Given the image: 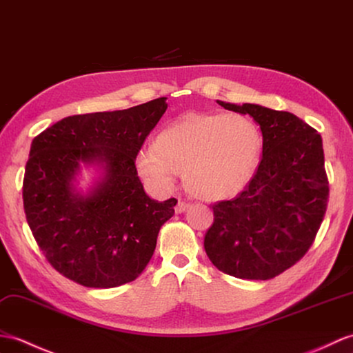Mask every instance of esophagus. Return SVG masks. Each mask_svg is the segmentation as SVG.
Segmentation results:
<instances>
[{
	"mask_svg": "<svg viewBox=\"0 0 353 353\" xmlns=\"http://www.w3.org/2000/svg\"><path fill=\"white\" fill-rule=\"evenodd\" d=\"M188 208H191L190 203L179 200V203L176 204V208H174V210H176V214H183V212H185Z\"/></svg>",
	"mask_w": 353,
	"mask_h": 353,
	"instance_id": "34e87169",
	"label": "esophagus"
}]
</instances>
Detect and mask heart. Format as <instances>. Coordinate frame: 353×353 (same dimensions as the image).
<instances>
[{"mask_svg":"<svg viewBox=\"0 0 353 353\" xmlns=\"http://www.w3.org/2000/svg\"><path fill=\"white\" fill-rule=\"evenodd\" d=\"M260 134L241 114L188 112L171 123L157 141L139 147L138 173L159 191H170L179 173L191 194L223 200L241 192L256 170Z\"/></svg>","mask_w":353,"mask_h":353,"instance_id":"1","label":"heart"}]
</instances>
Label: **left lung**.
<instances>
[{"mask_svg": "<svg viewBox=\"0 0 353 353\" xmlns=\"http://www.w3.org/2000/svg\"><path fill=\"white\" fill-rule=\"evenodd\" d=\"M250 114L263 135L256 174L232 200L215 203L204 250L221 272L270 280L305 256L325 216L330 186L322 137L288 111L225 103Z\"/></svg>", "mask_w": 353, "mask_h": 353, "instance_id": "8db88e82", "label": "left lung"}]
</instances>
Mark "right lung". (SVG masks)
<instances>
[{"label":"right lung","instance_id":"obj_1","mask_svg":"<svg viewBox=\"0 0 353 353\" xmlns=\"http://www.w3.org/2000/svg\"><path fill=\"white\" fill-rule=\"evenodd\" d=\"M165 99L65 117L32 139L22 186L27 223L49 265L73 283L110 289L134 281L174 215L177 200H152L135 167ZM81 161L104 170L87 196L72 186Z\"/></svg>","mask_w":353,"mask_h":353}]
</instances>
